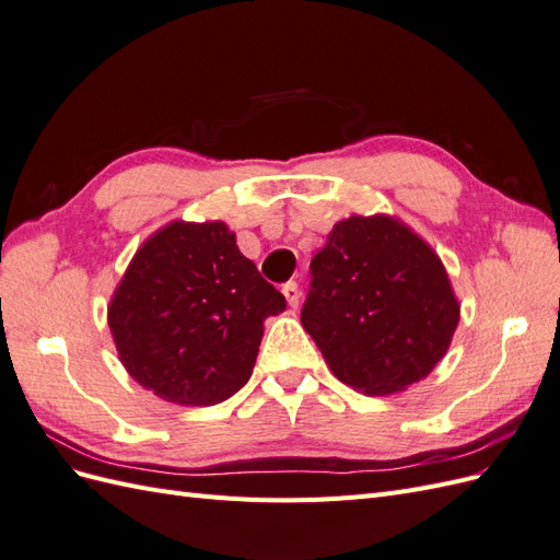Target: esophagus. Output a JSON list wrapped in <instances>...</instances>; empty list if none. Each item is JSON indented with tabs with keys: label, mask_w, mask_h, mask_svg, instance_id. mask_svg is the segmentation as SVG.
<instances>
[{
	"label": "esophagus",
	"mask_w": 560,
	"mask_h": 560,
	"mask_svg": "<svg viewBox=\"0 0 560 560\" xmlns=\"http://www.w3.org/2000/svg\"><path fill=\"white\" fill-rule=\"evenodd\" d=\"M282 294H284L287 303H290L292 308H296V306H299V301H301V290H299V284H296L294 280H290V282H284V284H282Z\"/></svg>",
	"instance_id": "esophagus-1"
}]
</instances>
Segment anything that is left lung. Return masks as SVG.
Instances as JSON below:
<instances>
[{"label":"left lung","mask_w":560,"mask_h":560,"mask_svg":"<svg viewBox=\"0 0 560 560\" xmlns=\"http://www.w3.org/2000/svg\"><path fill=\"white\" fill-rule=\"evenodd\" d=\"M460 319L446 270L389 217L338 222L311 261L301 325L338 381L389 395L425 378Z\"/></svg>","instance_id":"1"}]
</instances>
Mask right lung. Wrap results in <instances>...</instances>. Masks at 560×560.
<instances>
[{"mask_svg": "<svg viewBox=\"0 0 560 560\" xmlns=\"http://www.w3.org/2000/svg\"><path fill=\"white\" fill-rule=\"evenodd\" d=\"M284 296L245 259L226 224L175 222L135 254L109 306L128 374L184 406L233 397L249 381L264 319Z\"/></svg>", "mask_w": 560, "mask_h": 560, "instance_id": "1", "label": "right lung"}]
</instances>
